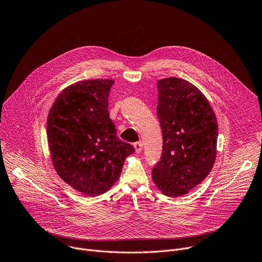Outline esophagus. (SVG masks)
Returning a JSON list of instances; mask_svg holds the SVG:
<instances>
[{
  "mask_svg": "<svg viewBox=\"0 0 262 262\" xmlns=\"http://www.w3.org/2000/svg\"><path fill=\"white\" fill-rule=\"evenodd\" d=\"M134 147H135V150H136V152L137 154H139V152H141L142 151V149H143V144H142V142L140 141V142H136V143H134Z\"/></svg>",
  "mask_w": 262,
  "mask_h": 262,
  "instance_id": "1",
  "label": "esophagus"
}]
</instances>
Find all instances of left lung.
Wrapping results in <instances>:
<instances>
[{"label":"left lung","instance_id":"obj_1","mask_svg":"<svg viewBox=\"0 0 262 262\" xmlns=\"http://www.w3.org/2000/svg\"><path fill=\"white\" fill-rule=\"evenodd\" d=\"M158 89L163 154L152 169V180L164 195L180 197L211 171L216 156L217 121L204 94L190 82L162 79Z\"/></svg>","mask_w":262,"mask_h":262}]
</instances>
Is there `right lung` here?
Instances as JSON below:
<instances>
[{
    "label": "right lung",
    "instance_id": "obj_1",
    "mask_svg": "<svg viewBox=\"0 0 262 262\" xmlns=\"http://www.w3.org/2000/svg\"><path fill=\"white\" fill-rule=\"evenodd\" d=\"M113 80H87L66 87L50 110L47 136L58 175L88 197L105 193L119 178L134 147L117 137L108 114Z\"/></svg>",
    "mask_w": 262,
    "mask_h": 262
}]
</instances>
